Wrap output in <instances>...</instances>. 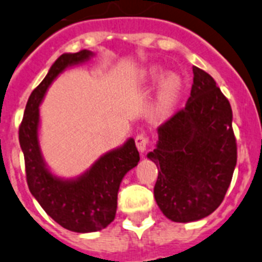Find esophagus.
<instances>
[{"label": "esophagus", "instance_id": "1", "mask_svg": "<svg viewBox=\"0 0 262 262\" xmlns=\"http://www.w3.org/2000/svg\"><path fill=\"white\" fill-rule=\"evenodd\" d=\"M148 145V136L146 133H139L136 137V146L141 152L146 151Z\"/></svg>", "mask_w": 262, "mask_h": 262}]
</instances>
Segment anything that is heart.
<instances>
[{
  "mask_svg": "<svg viewBox=\"0 0 262 262\" xmlns=\"http://www.w3.org/2000/svg\"><path fill=\"white\" fill-rule=\"evenodd\" d=\"M160 77L161 71L158 67L148 68L145 72V75H143V80H145V82H148V84L156 82ZM181 88H182V82H181V79L177 75H169L163 81L160 92H159V103H160L163 108H168V107H170L174 103L181 92Z\"/></svg>",
  "mask_w": 262,
  "mask_h": 262,
  "instance_id": "b5f03b06",
  "label": "heart"
}]
</instances>
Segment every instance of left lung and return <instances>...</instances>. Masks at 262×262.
<instances>
[{"label": "left lung", "mask_w": 262, "mask_h": 262, "mask_svg": "<svg viewBox=\"0 0 262 262\" xmlns=\"http://www.w3.org/2000/svg\"><path fill=\"white\" fill-rule=\"evenodd\" d=\"M186 104L158 129L159 142L147 155L159 169L154 196L174 222H191L219 208L236 165L233 111L211 75L192 67Z\"/></svg>", "instance_id": "8db88e82"}]
</instances>
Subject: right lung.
I'll return each instance as SVG.
<instances>
[{
    "mask_svg": "<svg viewBox=\"0 0 262 262\" xmlns=\"http://www.w3.org/2000/svg\"><path fill=\"white\" fill-rule=\"evenodd\" d=\"M92 55L89 50L62 54L29 95L19 126V142L24 155L29 191L54 221L76 233L102 230L114 221L120 182L139 161V152L134 139L130 138L123 147L98 159L88 172L75 180L55 177L43 164L37 139L38 106L43 94L64 68L84 62Z\"/></svg>",
    "mask_w": 262,
    "mask_h": 262,
    "instance_id": "right-lung-1",
    "label": "right lung"
}]
</instances>
